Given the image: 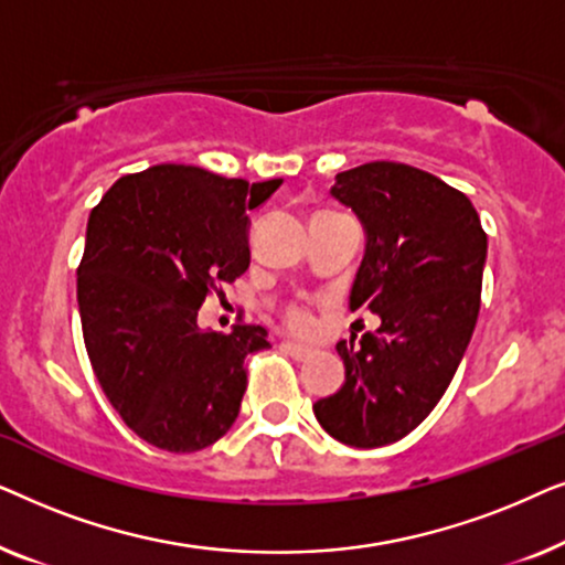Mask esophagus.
I'll use <instances>...</instances> for the list:
<instances>
[{"label":"esophagus","mask_w":565,"mask_h":565,"mask_svg":"<svg viewBox=\"0 0 565 565\" xmlns=\"http://www.w3.org/2000/svg\"><path fill=\"white\" fill-rule=\"evenodd\" d=\"M282 350L288 352L290 358H296V360H306V358H311V354H313L311 347L298 344V342H282Z\"/></svg>","instance_id":"esophagus-1"}]
</instances>
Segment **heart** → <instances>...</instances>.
I'll list each match as a JSON object with an SVG mask.
<instances>
[{"mask_svg":"<svg viewBox=\"0 0 565 565\" xmlns=\"http://www.w3.org/2000/svg\"><path fill=\"white\" fill-rule=\"evenodd\" d=\"M285 321H288L292 329H298V331H308V329L313 327L311 308L303 306V303H290L288 308H285Z\"/></svg>","mask_w":565,"mask_h":565,"instance_id":"1","label":"heart"}]
</instances>
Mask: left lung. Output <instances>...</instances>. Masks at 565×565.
<instances>
[{"label":"left lung","instance_id":"obj_1","mask_svg":"<svg viewBox=\"0 0 565 565\" xmlns=\"http://www.w3.org/2000/svg\"><path fill=\"white\" fill-rule=\"evenodd\" d=\"M365 228L350 311L381 316L354 350L339 342L344 385L313 404L323 429L350 447L398 443L445 396L473 337L486 231L460 190L398 161H370L331 188Z\"/></svg>","mask_w":565,"mask_h":565}]
</instances>
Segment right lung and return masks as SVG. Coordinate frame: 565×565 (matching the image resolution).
Instances as JSON below:
<instances>
[{"mask_svg":"<svg viewBox=\"0 0 565 565\" xmlns=\"http://www.w3.org/2000/svg\"><path fill=\"white\" fill-rule=\"evenodd\" d=\"M280 184L157 164L92 207L76 269L84 347L120 419L159 450L198 452L236 422L244 360L267 350V329H200L198 311L246 273V211Z\"/></svg>","mask_w":565,"mask_h":565,"instance_id":"1","label":"right lung"}]
</instances>
